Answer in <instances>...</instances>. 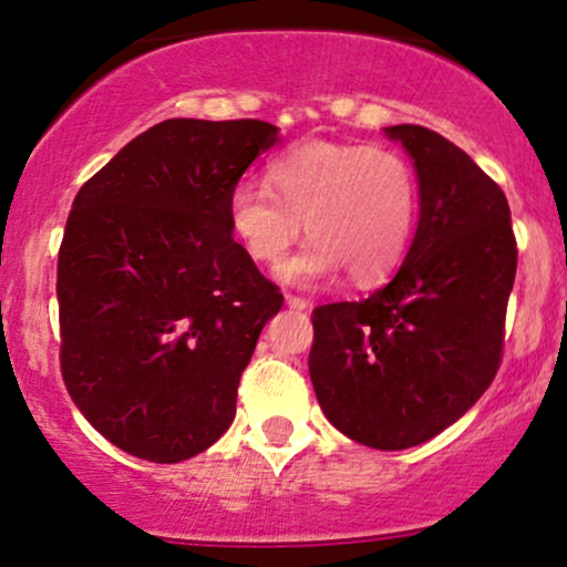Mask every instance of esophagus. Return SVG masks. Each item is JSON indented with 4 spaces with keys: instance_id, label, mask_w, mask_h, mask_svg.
Returning <instances> with one entry per match:
<instances>
[{
    "instance_id": "esophagus-1",
    "label": "esophagus",
    "mask_w": 567,
    "mask_h": 567,
    "mask_svg": "<svg viewBox=\"0 0 567 567\" xmlns=\"http://www.w3.org/2000/svg\"><path fill=\"white\" fill-rule=\"evenodd\" d=\"M285 303H288L290 309H296V311L309 309V301H306V298H301V296H285Z\"/></svg>"
}]
</instances>
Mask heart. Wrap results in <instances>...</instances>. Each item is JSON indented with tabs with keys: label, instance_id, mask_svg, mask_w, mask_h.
<instances>
[{
	"label": "heart",
	"instance_id": "1",
	"mask_svg": "<svg viewBox=\"0 0 567 567\" xmlns=\"http://www.w3.org/2000/svg\"><path fill=\"white\" fill-rule=\"evenodd\" d=\"M266 186L243 181L226 202L229 229L250 261L277 266L301 234L311 243L279 269L317 285L347 269L351 282L386 279L405 258L419 218V181L396 148L306 141L271 159Z\"/></svg>",
	"mask_w": 567,
	"mask_h": 567
}]
</instances>
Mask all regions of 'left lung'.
<instances>
[{"label": "left lung", "mask_w": 567, "mask_h": 567, "mask_svg": "<svg viewBox=\"0 0 567 567\" xmlns=\"http://www.w3.org/2000/svg\"><path fill=\"white\" fill-rule=\"evenodd\" d=\"M413 159L419 229L392 282L317 306L309 373L338 432L379 451L437 437L491 386L517 271L509 202L434 130L383 127Z\"/></svg>", "instance_id": "left-lung-1"}]
</instances>
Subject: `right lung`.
<instances>
[{
    "label": "right lung",
    "mask_w": 567,
    "mask_h": 567,
    "mask_svg": "<svg viewBox=\"0 0 567 567\" xmlns=\"http://www.w3.org/2000/svg\"><path fill=\"white\" fill-rule=\"evenodd\" d=\"M279 141L261 120H167L71 205L58 252L61 370L116 447L178 464L216 442L282 292L234 243L226 202Z\"/></svg>",
    "instance_id": "1"
}]
</instances>
